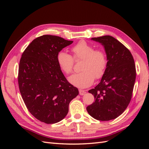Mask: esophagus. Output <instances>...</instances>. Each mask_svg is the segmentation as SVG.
<instances>
[{
  "label": "esophagus",
  "mask_w": 149,
  "mask_h": 149,
  "mask_svg": "<svg viewBox=\"0 0 149 149\" xmlns=\"http://www.w3.org/2000/svg\"><path fill=\"white\" fill-rule=\"evenodd\" d=\"M79 93L80 95H84V94L86 93V91L84 90H82V89H79Z\"/></svg>",
  "instance_id": "34e87169"
}]
</instances>
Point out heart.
Listing matches in <instances>:
<instances>
[{
  "label": "heart",
  "instance_id": "1",
  "mask_svg": "<svg viewBox=\"0 0 149 149\" xmlns=\"http://www.w3.org/2000/svg\"><path fill=\"white\" fill-rule=\"evenodd\" d=\"M73 56L65 52H60L57 55V61L61 70L67 74L73 71L74 60H83L79 73L69 78V81L75 86L85 88L91 86L95 78H101L104 74L107 65L106 53L101 49L94 47L81 40L71 48Z\"/></svg>",
  "mask_w": 149,
  "mask_h": 149
}]
</instances>
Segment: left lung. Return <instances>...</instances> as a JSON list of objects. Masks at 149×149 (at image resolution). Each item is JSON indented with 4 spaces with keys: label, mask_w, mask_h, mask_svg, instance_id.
Masks as SVG:
<instances>
[{
    "label": "left lung",
    "mask_w": 149,
    "mask_h": 149,
    "mask_svg": "<svg viewBox=\"0 0 149 149\" xmlns=\"http://www.w3.org/2000/svg\"><path fill=\"white\" fill-rule=\"evenodd\" d=\"M105 48L107 65L101 82L88 91L94 101L86 107L89 114L99 120L118 118L131 100L136 70L131 53L123 43L109 35L92 38Z\"/></svg>",
    "instance_id": "left-lung-1"
}]
</instances>
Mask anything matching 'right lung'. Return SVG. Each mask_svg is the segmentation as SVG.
<instances>
[{
    "label": "right lung",
    "instance_id": "right-lung-1",
    "mask_svg": "<svg viewBox=\"0 0 149 149\" xmlns=\"http://www.w3.org/2000/svg\"><path fill=\"white\" fill-rule=\"evenodd\" d=\"M73 42L44 35L34 39L22 55L18 74L20 92L27 109L42 123L54 124L64 119L70 101L79 94L57 61L58 53Z\"/></svg>",
    "mask_w": 149,
    "mask_h": 149
}]
</instances>
